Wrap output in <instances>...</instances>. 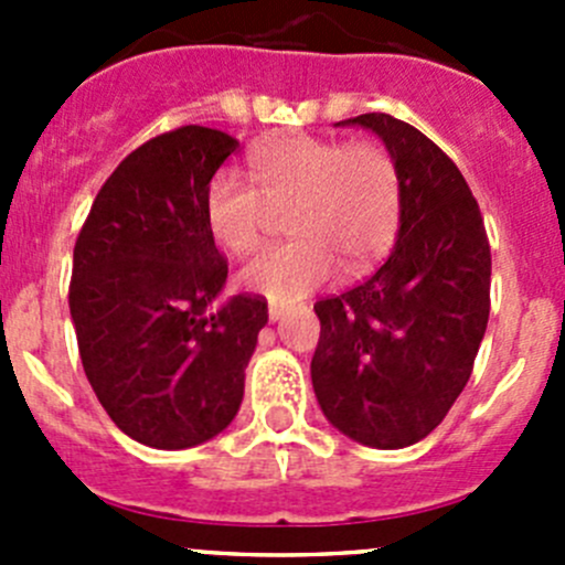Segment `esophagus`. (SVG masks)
Returning <instances> with one entry per match:
<instances>
[{
  "mask_svg": "<svg viewBox=\"0 0 565 565\" xmlns=\"http://www.w3.org/2000/svg\"><path fill=\"white\" fill-rule=\"evenodd\" d=\"M284 315H287V309H284V306H278V303H270V309H267V317H270V322H278V319H281Z\"/></svg>",
  "mask_w": 565,
  "mask_h": 565,
  "instance_id": "esophagus-1",
  "label": "esophagus"
}]
</instances>
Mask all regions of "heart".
I'll use <instances>...</instances> for the list:
<instances>
[{
  "label": "heart",
  "mask_w": 565,
  "mask_h": 565,
  "mask_svg": "<svg viewBox=\"0 0 565 565\" xmlns=\"http://www.w3.org/2000/svg\"><path fill=\"white\" fill-rule=\"evenodd\" d=\"M256 189L235 169H221L204 193V221L230 254L259 246L271 207H287L295 241L265 248L243 267L241 284L278 306L322 287L341 262L366 270L391 246L398 224V172L391 152L374 141L287 136L250 158Z\"/></svg>",
  "instance_id": "heart-1"
}]
</instances>
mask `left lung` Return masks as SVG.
I'll return each instance as SVG.
<instances>
[{"instance_id":"1","label":"left lung","mask_w":565,"mask_h":565,"mask_svg":"<svg viewBox=\"0 0 565 565\" xmlns=\"http://www.w3.org/2000/svg\"><path fill=\"white\" fill-rule=\"evenodd\" d=\"M398 172L396 246L374 276L317 300L311 385L324 418L369 448H407L440 426L465 391L489 319L481 210L457 163L391 114H361Z\"/></svg>"}]
</instances>
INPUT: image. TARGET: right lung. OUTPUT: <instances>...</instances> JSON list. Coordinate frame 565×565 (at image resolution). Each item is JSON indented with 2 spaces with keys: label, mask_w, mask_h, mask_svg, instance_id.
Instances as JSON below:
<instances>
[{
  "label": "right lung",
  "mask_w": 565,
  "mask_h": 565,
  "mask_svg": "<svg viewBox=\"0 0 565 565\" xmlns=\"http://www.w3.org/2000/svg\"><path fill=\"white\" fill-rule=\"evenodd\" d=\"M237 147L202 125L150 139L104 182L73 248L84 374L141 446H202L241 409L267 300H221L230 267L204 221L210 180Z\"/></svg>",
  "instance_id": "obj_1"
}]
</instances>
